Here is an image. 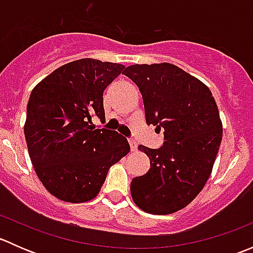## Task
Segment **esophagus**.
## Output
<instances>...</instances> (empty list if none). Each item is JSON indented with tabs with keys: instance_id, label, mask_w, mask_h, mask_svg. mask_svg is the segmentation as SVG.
I'll use <instances>...</instances> for the list:
<instances>
[{
	"instance_id": "1",
	"label": "esophagus",
	"mask_w": 253,
	"mask_h": 253,
	"mask_svg": "<svg viewBox=\"0 0 253 253\" xmlns=\"http://www.w3.org/2000/svg\"><path fill=\"white\" fill-rule=\"evenodd\" d=\"M129 147H131V152H136L137 150V142L134 139H128Z\"/></svg>"
}]
</instances>
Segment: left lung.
Segmentation results:
<instances>
[{
  "mask_svg": "<svg viewBox=\"0 0 253 253\" xmlns=\"http://www.w3.org/2000/svg\"><path fill=\"white\" fill-rule=\"evenodd\" d=\"M122 73L139 88L147 124L164 128L159 149L138 145L150 169L132 180V200L147 213H175L211 176L223 137L218 106L205 83L171 63L132 65Z\"/></svg>",
  "mask_w": 253,
  "mask_h": 253,
  "instance_id": "left-lung-1",
  "label": "left lung"
}]
</instances>
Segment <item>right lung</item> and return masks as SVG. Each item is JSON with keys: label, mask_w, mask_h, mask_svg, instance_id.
I'll use <instances>...</instances> for the list:
<instances>
[{"label": "right lung", "mask_w": 253, "mask_h": 253, "mask_svg": "<svg viewBox=\"0 0 253 253\" xmlns=\"http://www.w3.org/2000/svg\"><path fill=\"white\" fill-rule=\"evenodd\" d=\"M124 68L81 58L58 67L32 90L24 125L28 152L39 180L58 200H93L109 169L128 154L126 137L91 122L93 115L105 121L103 93Z\"/></svg>", "instance_id": "add662e5"}]
</instances>
